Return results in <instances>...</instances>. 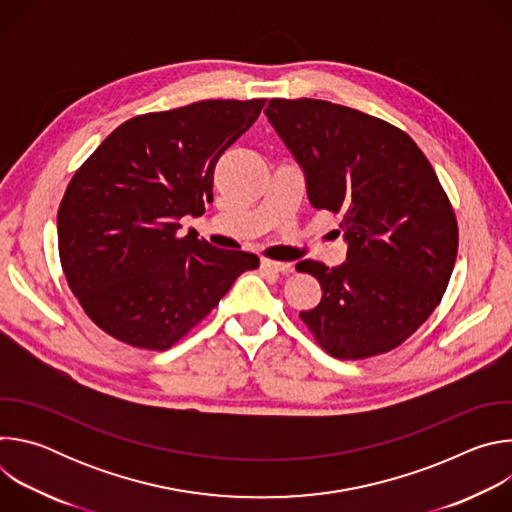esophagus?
Instances as JSON below:
<instances>
[{"instance_id":"34e87169","label":"esophagus","mask_w":512,"mask_h":512,"mask_svg":"<svg viewBox=\"0 0 512 512\" xmlns=\"http://www.w3.org/2000/svg\"><path fill=\"white\" fill-rule=\"evenodd\" d=\"M261 269L263 271L289 273V271H294V265H291V263H281V261H271V259H261Z\"/></svg>"}]
</instances>
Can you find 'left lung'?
Returning <instances> with one entry per match:
<instances>
[{"label":"left lung","instance_id":"1","mask_svg":"<svg viewBox=\"0 0 512 512\" xmlns=\"http://www.w3.org/2000/svg\"><path fill=\"white\" fill-rule=\"evenodd\" d=\"M267 119L304 168L316 210L338 214L346 261L296 265L322 300L300 312L334 358L362 360L403 344L442 302L458 255L446 190L399 127L322 99H271Z\"/></svg>","mask_w":512,"mask_h":512}]
</instances>
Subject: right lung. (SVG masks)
Returning <instances> with one entry per match:
<instances>
[{
	"instance_id": "add662e5",
	"label": "right lung",
	"mask_w": 512,
	"mask_h": 512,
	"mask_svg": "<svg viewBox=\"0 0 512 512\" xmlns=\"http://www.w3.org/2000/svg\"><path fill=\"white\" fill-rule=\"evenodd\" d=\"M265 99H208L121 123L75 172L58 206L64 277L85 314L135 348L168 350L259 257L180 237L212 202L214 166Z\"/></svg>"
}]
</instances>
